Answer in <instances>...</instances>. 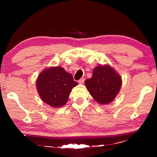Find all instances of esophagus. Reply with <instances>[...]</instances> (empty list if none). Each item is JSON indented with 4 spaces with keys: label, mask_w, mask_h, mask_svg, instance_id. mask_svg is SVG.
Masks as SVG:
<instances>
[{
    "label": "esophagus",
    "mask_w": 157,
    "mask_h": 157,
    "mask_svg": "<svg viewBox=\"0 0 157 157\" xmlns=\"http://www.w3.org/2000/svg\"><path fill=\"white\" fill-rule=\"evenodd\" d=\"M84 78H81L80 79H79V80L78 81V82H79V84H84Z\"/></svg>",
    "instance_id": "esophagus-1"
}]
</instances>
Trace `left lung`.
<instances>
[{
	"label": "left lung",
	"instance_id": "8db88e82",
	"mask_svg": "<svg viewBox=\"0 0 157 157\" xmlns=\"http://www.w3.org/2000/svg\"><path fill=\"white\" fill-rule=\"evenodd\" d=\"M85 86L98 103L107 105L118 94L122 86V78L109 64L98 66L93 71L91 78L85 81Z\"/></svg>",
	"mask_w": 157,
	"mask_h": 157
}]
</instances>
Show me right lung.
Returning a JSON list of instances; mask_svg holds the SVG:
<instances>
[{
  "label": "right lung",
  "instance_id": "1",
  "mask_svg": "<svg viewBox=\"0 0 157 157\" xmlns=\"http://www.w3.org/2000/svg\"><path fill=\"white\" fill-rule=\"evenodd\" d=\"M78 84L73 80L72 75L61 66H50L44 69L36 81L41 100L54 108L65 105L73 88Z\"/></svg>",
  "mask_w": 157,
  "mask_h": 157
}]
</instances>
